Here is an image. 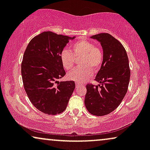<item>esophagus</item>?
<instances>
[{
  "mask_svg": "<svg viewBox=\"0 0 150 150\" xmlns=\"http://www.w3.org/2000/svg\"><path fill=\"white\" fill-rule=\"evenodd\" d=\"M82 86H84V85L83 84H81V83H80V82H76V83H75V87H82Z\"/></svg>",
  "mask_w": 150,
  "mask_h": 150,
  "instance_id": "1",
  "label": "esophagus"
}]
</instances>
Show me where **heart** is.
Wrapping results in <instances>:
<instances>
[{"label": "heart", "mask_w": 150, "mask_h": 150, "mask_svg": "<svg viewBox=\"0 0 150 150\" xmlns=\"http://www.w3.org/2000/svg\"><path fill=\"white\" fill-rule=\"evenodd\" d=\"M80 68L68 74V78L77 82H84L92 76V70L100 68L104 59V53L99 47L87 40H80L72 44L70 51L63 49L60 54L62 66L70 70L75 65V59H79Z\"/></svg>", "instance_id": "heart-1"}]
</instances>
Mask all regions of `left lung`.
<instances>
[{"instance_id":"8db88e82","label":"left lung","mask_w":150,"mask_h":150,"mask_svg":"<svg viewBox=\"0 0 150 150\" xmlns=\"http://www.w3.org/2000/svg\"><path fill=\"white\" fill-rule=\"evenodd\" d=\"M101 43L104 59L95 80L100 85L87 84L85 104L92 115L101 116L114 111L124 98L130 70L126 51L119 41L108 33L93 35Z\"/></svg>"}]
</instances>
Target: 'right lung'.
Wrapping results in <instances>:
<instances>
[{
	"label": "right lung",
	"instance_id": "right-lung-1",
	"mask_svg": "<svg viewBox=\"0 0 150 150\" xmlns=\"http://www.w3.org/2000/svg\"><path fill=\"white\" fill-rule=\"evenodd\" d=\"M75 38L44 32L26 48L21 65L24 88L32 104L46 114L63 112L75 89L74 81H58L65 75L60 54Z\"/></svg>",
	"mask_w": 150,
	"mask_h": 150
}]
</instances>
